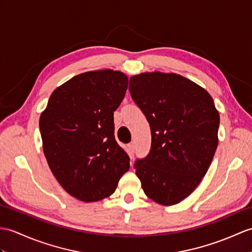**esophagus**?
Masks as SVG:
<instances>
[{"label":"esophagus","instance_id":"obj_1","mask_svg":"<svg viewBox=\"0 0 252 252\" xmlns=\"http://www.w3.org/2000/svg\"><path fill=\"white\" fill-rule=\"evenodd\" d=\"M127 147H128V150H130V154L133 155L134 151H135V144H134V143L132 142V143L128 144Z\"/></svg>","mask_w":252,"mask_h":252}]
</instances>
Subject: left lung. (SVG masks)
<instances>
[{
	"mask_svg": "<svg viewBox=\"0 0 252 252\" xmlns=\"http://www.w3.org/2000/svg\"><path fill=\"white\" fill-rule=\"evenodd\" d=\"M128 90L151 130L150 153L134 165L142 188L158 204H178L200 185L213 161L219 112L204 88L175 73L134 75Z\"/></svg>",
	"mask_w": 252,
	"mask_h": 252,
	"instance_id": "1",
	"label": "left lung"
}]
</instances>
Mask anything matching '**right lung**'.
I'll return each mask as SVG.
<instances>
[{
	"label": "right lung",
	"mask_w": 252,
	"mask_h": 252,
	"mask_svg": "<svg viewBox=\"0 0 252 252\" xmlns=\"http://www.w3.org/2000/svg\"><path fill=\"white\" fill-rule=\"evenodd\" d=\"M127 83L125 73L114 69L81 73L51 93L40 115L46 160L62 188L77 200L112 195L130 168L114 126Z\"/></svg>",
	"instance_id": "obj_1"
}]
</instances>
